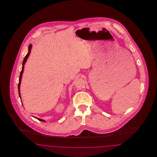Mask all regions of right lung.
Returning a JSON list of instances; mask_svg holds the SVG:
<instances>
[{
  "mask_svg": "<svg viewBox=\"0 0 157 157\" xmlns=\"http://www.w3.org/2000/svg\"><path fill=\"white\" fill-rule=\"evenodd\" d=\"M32 47V45H31V44L29 45V49H28V53L26 54V56L25 57V58H24V59H23V61L22 68V71H21V74H20V76H19V83H18V91H19V97H20L21 98V93H20V86H21V81H22V74L23 73L24 66H25V63H26V60L28 59V57H29V55H30ZM37 118V120H39L40 121L46 122L45 120H41V119H40V118Z\"/></svg>",
  "mask_w": 157,
  "mask_h": 157,
  "instance_id": "right-lung-1",
  "label": "right lung"
}]
</instances>
